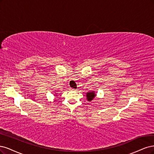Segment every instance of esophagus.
<instances>
[{"mask_svg": "<svg viewBox=\"0 0 154 154\" xmlns=\"http://www.w3.org/2000/svg\"><path fill=\"white\" fill-rule=\"evenodd\" d=\"M71 90H72V91H76L75 89H73V88H71Z\"/></svg>", "mask_w": 154, "mask_h": 154, "instance_id": "esophagus-1", "label": "esophagus"}]
</instances>
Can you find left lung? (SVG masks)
Listing matches in <instances>:
<instances>
[{
	"label": "left lung",
	"mask_w": 154,
	"mask_h": 154,
	"mask_svg": "<svg viewBox=\"0 0 154 154\" xmlns=\"http://www.w3.org/2000/svg\"><path fill=\"white\" fill-rule=\"evenodd\" d=\"M96 94L95 93V91H91V92H88L86 93V97H87V100L89 102H91L93 99H94V98L95 97Z\"/></svg>",
	"instance_id": "8db88e82"
}]
</instances>
